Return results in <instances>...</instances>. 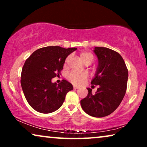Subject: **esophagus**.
<instances>
[{"instance_id":"esophagus-1","label":"esophagus","mask_w":147,"mask_h":147,"mask_svg":"<svg viewBox=\"0 0 147 147\" xmlns=\"http://www.w3.org/2000/svg\"><path fill=\"white\" fill-rule=\"evenodd\" d=\"M78 88H79V87H78V86H74V89L76 90V89H78Z\"/></svg>"}]
</instances>
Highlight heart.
Here are the masks:
<instances>
[{
	"label": "heart",
	"instance_id": "b5f03b06",
	"mask_svg": "<svg viewBox=\"0 0 147 147\" xmlns=\"http://www.w3.org/2000/svg\"><path fill=\"white\" fill-rule=\"evenodd\" d=\"M80 57L84 63L88 61L92 62L94 61V56L91 52L89 51H83L80 54ZM69 57L66 58L65 61V65H67L68 61H69ZM87 74L85 73H80L78 71H72L69 73L67 76V79L69 80L71 83L75 84H82L87 80Z\"/></svg>",
	"mask_w": 147,
	"mask_h": 147
}]
</instances>
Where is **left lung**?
Instances as JSON below:
<instances>
[{"mask_svg": "<svg viewBox=\"0 0 147 147\" xmlns=\"http://www.w3.org/2000/svg\"><path fill=\"white\" fill-rule=\"evenodd\" d=\"M94 51L99 64L91 84L99 88L94 94H92V89L88 88V96L80 104L86 113L101 118L112 114L121 103L126 92L128 72L118 52L101 47H95Z\"/></svg>", "mask_w": 147, "mask_h": 147, "instance_id": "left-lung-1", "label": "left lung"}]
</instances>
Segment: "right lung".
<instances>
[{
    "instance_id": "add662e5",
    "label": "right lung",
    "mask_w": 147,
    "mask_h": 147,
    "mask_svg": "<svg viewBox=\"0 0 147 147\" xmlns=\"http://www.w3.org/2000/svg\"><path fill=\"white\" fill-rule=\"evenodd\" d=\"M77 48L59 46L42 47L26 59L21 71V84L28 103L36 111L53 112L61 107L73 86L65 80L57 84L52 78L59 76L66 57Z\"/></svg>"
}]
</instances>
